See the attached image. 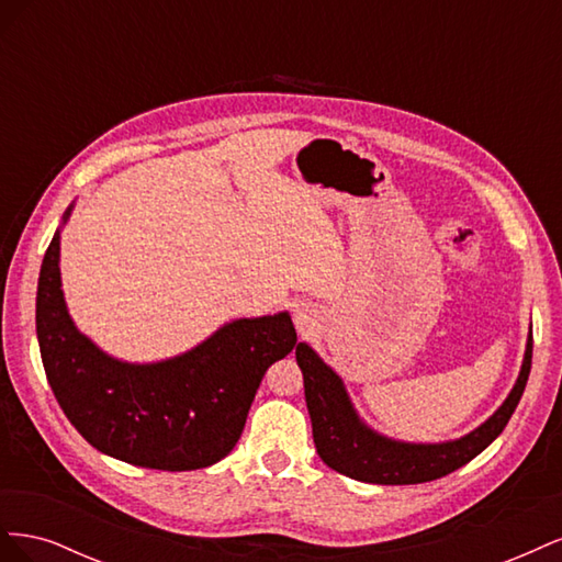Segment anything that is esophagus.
Returning <instances> with one entry per match:
<instances>
[{"mask_svg":"<svg viewBox=\"0 0 562 562\" xmlns=\"http://www.w3.org/2000/svg\"><path fill=\"white\" fill-rule=\"evenodd\" d=\"M295 323H297L300 328L307 326V323H310V314H307V310H297V312H295Z\"/></svg>","mask_w":562,"mask_h":562,"instance_id":"obj_1","label":"esophagus"}]
</instances>
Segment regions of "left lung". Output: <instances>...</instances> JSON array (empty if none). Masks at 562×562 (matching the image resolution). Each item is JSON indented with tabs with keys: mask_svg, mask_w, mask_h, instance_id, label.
<instances>
[{
	"mask_svg": "<svg viewBox=\"0 0 562 562\" xmlns=\"http://www.w3.org/2000/svg\"><path fill=\"white\" fill-rule=\"evenodd\" d=\"M295 359L304 378V398L312 417V434L318 457L337 473L353 481L375 485H415L443 479V475L469 464L495 440L512 419L522 396L532 368V328L527 335L525 359L512 394L499 411L485 419L471 434L448 440V443H401L391 440L368 424L353 411L347 389L330 366L318 353L300 342Z\"/></svg>",
	"mask_w": 562,
	"mask_h": 562,
	"instance_id": "left-lung-1",
	"label": "left lung"
}]
</instances>
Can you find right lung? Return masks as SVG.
<instances>
[{
    "mask_svg": "<svg viewBox=\"0 0 562 562\" xmlns=\"http://www.w3.org/2000/svg\"><path fill=\"white\" fill-rule=\"evenodd\" d=\"M58 262L60 229L40 271L37 339L46 380L72 427L95 450L145 469L192 471L227 457L267 368L297 342L288 312L236 318L176 359L124 363L77 330Z\"/></svg>",
    "mask_w": 562,
    "mask_h": 562,
    "instance_id": "obj_1",
    "label": "right lung"
}]
</instances>
